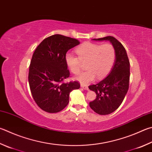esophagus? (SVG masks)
<instances>
[{
  "mask_svg": "<svg viewBox=\"0 0 152 152\" xmlns=\"http://www.w3.org/2000/svg\"><path fill=\"white\" fill-rule=\"evenodd\" d=\"M81 87H82V88H83V89H84V90H88V88L87 86H84V85H82V84H81Z\"/></svg>",
  "mask_w": 152,
  "mask_h": 152,
  "instance_id": "obj_1",
  "label": "esophagus"
}]
</instances>
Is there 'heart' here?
Segmentation results:
<instances>
[{"mask_svg":"<svg viewBox=\"0 0 152 152\" xmlns=\"http://www.w3.org/2000/svg\"><path fill=\"white\" fill-rule=\"evenodd\" d=\"M78 56L67 53L65 61L69 70L73 74L78 73L84 63L86 71L82 72L75 76L76 80L83 84L92 82L96 76L102 78L108 74L115 60V50L112 44L104 45L90 42H84L76 49Z\"/></svg>","mask_w":152,"mask_h":152,"instance_id":"b5f03b06","label":"heart"}]
</instances>
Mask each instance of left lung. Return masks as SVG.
Here are the masks:
<instances>
[{"instance_id":"left-lung-1","label":"left lung","mask_w":152,"mask_h":152,"mask_svg":"<svg viewBox=\"0 0 152 152\" xmlns=\"http://www.w3.org/2000/svg\"><path fill=\"white\" fill-rule=\"evenodd\" d=\"M94 40H109L115 50V60L108 76L98 83L89 86L96 94L90 107L100 115L110 114L117 110L128 92L129 82V61L124 46L113 37L94 38Z\"/></svg>"}]
</instances>
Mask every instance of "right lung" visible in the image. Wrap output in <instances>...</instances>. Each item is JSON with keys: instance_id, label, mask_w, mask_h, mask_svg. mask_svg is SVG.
Returning a JSON list of instances; mask_svg holds the SVG:
<instances>
[{"instance_id": "add662e5", "label": "right lung", "mask_w": 152, "mask_h": 152, "mask_svg": "<svg viewBox=\"0 0 152 152\" xmlns=\"http://www.w3.org/2000/svg\"><path fill=\"white\" fill-rule=\"evenodd\" d=\"M79 44L75 38L54 34L44 39L34 52L28 82L35 102L44 111H61L69 102L70 92L80 86L77 81L64 82L70 76L66 54Z\"/></svg>"}]
</instances>
